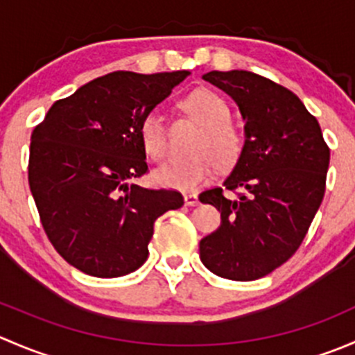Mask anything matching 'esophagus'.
Segmentation results:
<instances>
[{"instance_id":"obj_1","label":"esophagus","mask_w":355,"mask_h":355,"mask_svg":"<svg viewBox=\"0 0 355 355\" xmlns=\"http://www.w3.org/2000/svg\"><path fill=\"white\" fill-rule=\"evenodd\" d=\"M184 200H185V206H198L199 204V198L196 194H185L184 196Z\"/></svg>"}]
</instances>
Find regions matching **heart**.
<instances>
[{
    "instance_id": "b5f03b06",
    "label": "heart",
    "mask_w": 355,
    "mask_h": 355,
    "mask_svg": "<svg viewBox=\"0 0 355 355\" xmlns=\"http://www.w3.org/2000/svg\"><path fill=\"white\" fill-rule=\"evenodd\" d=\"M180 110L200 125L191 146L192 156L170 161L155 171L156 184L177 191H196L211 180L216 168L235 166L244 153L245 139L241 128L232 123L228 103L209 89H198L178 101ZM139 137L144 151L161 161L168 155V128L156 111L146 114L139 125Z\"/></svg>"
}]
</instances>
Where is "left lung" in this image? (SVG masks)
<instances>
[{
	"mask_svg": "<svg viewBox=\"0 0 355 355\" xmlns=\"http://www.w3.org/2000/svg\"><path fill=\"white\" fill-rule=\"evenodd\" d=\"M202 78L239 105L245 146L223 187L199 196L221 213L220 228L200 241V261L218 277L257 280L302 244L327 189L330 148L316 118L284 85L245 70Z\"/></svg>",
	"mask_w": 355,
	"mask_h": 355,
	"instance_id": "obj_1",
	"label": "left lung"
}]
</instances>
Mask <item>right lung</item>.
<instances>
[{"instance_id": "right-lung-1", "label": "right lung", "mask_w": 355, "mask_h": 355, "mask_svg": "<svg viewBox=\"0 0 355 355\" xmlns=\"http://www.w3.org/2000/svg\"><path fill=\"white\" fill-rule=\"evenodd\" d=\"M191 71H113L60 99L34 128L28 185L56 252L98 278L146 263L155 221L184 206L177 191L134 184L148 173L141 120Z\"/></svg>"}]
</instances>
